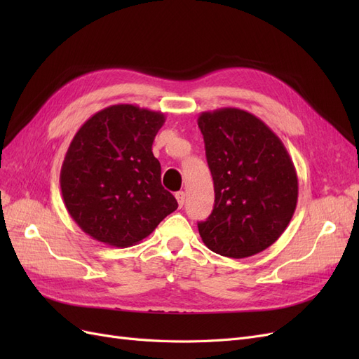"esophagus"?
I'll return each mask as SVG.
<instances>
[{
  "label": "esophagus",
  "instance_id": "34e87169",
  "mask_svg": "<svg viewBox=\"0 0 359 359\" xmlns=\"http://www.w3.org/2000/svg\"><path fill=\"white\" fill-rule=\"evenodd\" d=\"M175 198H177V202L180 205V208H181V206L184 205V202H186V193L178 191V193H175Z\"/></svg>",
  "mask_w": 359,
  "mask_h": 359
}]
</instances>
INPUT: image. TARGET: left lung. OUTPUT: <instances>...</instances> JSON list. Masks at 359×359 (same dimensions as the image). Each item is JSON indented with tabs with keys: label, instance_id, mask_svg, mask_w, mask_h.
Wrapping results in <instances>:
<instances>
[{
	"label": "left lung",
	"instance_id": "1",
	"mask_svg": "<svg viewBox=\"0 0 359 359\" xmlns=\"http://www.w3.org/2000/svg\"><path fill=\"white\" fill-rule=\"evenodd\" d=\"M206 161L214 181L211 215L198 223L211 252L244 259L286 231L298 202V177L280 137L262 119L236 107L202 112Z\"/></svg>",
	"mask_w": 359,
	"mask_h": 359
}]
</instances>
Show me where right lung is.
Segmentation results:
<instances>
[{"instance_id": "add662e5", "label": "right lung", "mask_w": 359, "mask_h": 359, "mask_svg": "<svg viewBox=\"0 0 359 359\" xmlns=\"http://www.w3.org/2000/svg\"><path fill=\"white\" fill-rule=\"evenodd\" d=\"M165 114L114 104L94 114L74 135L60 184L64 205L81 229L112 247L142 241L177 199L161 186L153 142Z\"/></svg>"}]
</instances>
